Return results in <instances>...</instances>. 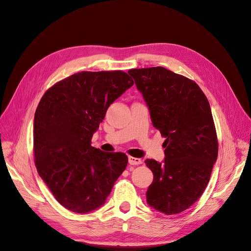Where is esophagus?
Instances as JSON below:
<instances>
[{
	"label": "esophagus",
	"mask_w": 251,
	"mask_h": 251,
	"mask_svg": "<svg viewBox=\"0 0 251 251\" xmlns=\"http://www.w3.org/2000/svg\"><path fill=\"white\" fill-rule=\"evenodd\" d=\"M128 163L132 165V166H137V165H141L143 163V160L141 158H136L133 156H129L128 157Z\"/></svg>",
	"instance_id": "34e87169"
}]
</instances>
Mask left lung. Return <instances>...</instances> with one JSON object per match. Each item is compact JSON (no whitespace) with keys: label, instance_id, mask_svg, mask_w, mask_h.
I'll use <instances>...</instances> for the list:
<instances>
[{"label":"left lung","instance_id":"left-lung-1","mask_svg":"<svg viewBox=\"0 0 251 251\" xmlns=\"http://www.w3.org/2000/svg\"><path fill=\"white\" fill-rule=\"evenodd\" d=\"M160 131L165 159H146L153 181L147 203L165 215L181 213L204 192L218 155L212 110L201 88L192 80L163 67L128 71Z\"/></svg>","mask_w":251,"mask_h":251}]
</instances>
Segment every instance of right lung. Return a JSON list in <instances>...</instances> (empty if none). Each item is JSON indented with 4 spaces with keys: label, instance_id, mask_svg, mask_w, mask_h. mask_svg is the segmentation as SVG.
I'll use <instances>...</instances> for the list:
<instances>
[{
    "label": "right lung",
    "instance_id": "right-lung-1",
    "mask_svg": "<svg viewBox=\"0 0 251 251\" xmlns=\"http://www.w3.org/2000/svg\"><path fill=\"white\" fill-rule=\"evenodd\" d=\"M122 71L81 72L54 84L34 115L37 172L69 211L86 214L101 207L126 169L122 152L92 146L109 105L133 85Z\"/></svg>",
    "mask_w": 251,
    "mask_h": 251
}]
</instances>
